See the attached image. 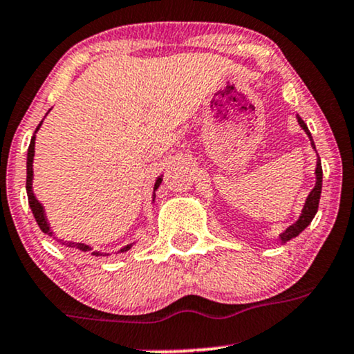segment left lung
Here are the masks:
<instances>
[{"instance_id":"left-lung-1","label":"left lung","mask_w":354,"mask_h":354,"mask_svg":"<svg viewBox=\"0 0 354 354\" xmlns=\"http://www.w3.org/2000/svg\"><path fill=\"white\" fill-rule=\"evenodd\" d=\"M298 122H300V126H301L303 131H305L306 134H308L310 140H311V145H313V147H315V142H313V139H311V134H310L308 127H306V124L303 122L301 118H298ZM315 174H317V184H315V189L311 190L310 195H308V198H306L305 207H303L300 218H298L297 222L293 223V225H290L288 228H286L283 234L280 235L281 242H283V243L288 242V240L295 239V236H297V235H300L301 232L310 225L311 220L315 218V215H317L318 203H319V195H322V182H323V169H322V162H319V157H318L317 170H315Z\"/></svg>"}]
</instances>
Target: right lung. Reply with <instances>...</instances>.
I'll return each mask as SVG.
<instances>
[{
  "instance_id": "obj_1",
  "label": "right lung",
  "mask_w": 354,
  "mask_h": 354,
  "mask_svg": "<svg viewBox=\"0 0 354 354\" xmlns=\"http://www.w3.org/2000/svg\"><path fill=\"white\" fill-rule=\"evenodd\" d=\"M41 124H43V122H41ZM41 124L36 127V132H37V129L41 127ZM36 132H35V134H36ZM35 140H36V136H32V137H31V142H29V149H28V162H26V192H28V202H29V207H31L32 215H35L37 225H39L41 230H43L44 234L53 235L51 228H49L48 220H46L43 205H41V203L37 202V198L35 197V194H32V157H35ZM160 182H162V177H159V178H157V180H156V185H153V190L159 189ZM61 242H62V240H61ZM62 245H66V247H69V248H76V250H79V252H84V253L89 252L91 255H94V257H101V255H102L101 252H94L93 248L89 247V245H84V243L62 242ZM131 247H132V243L127 245V247L120 248V252H127Z\"/></svg>"
}]
</instances>
